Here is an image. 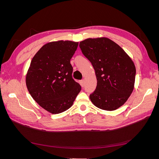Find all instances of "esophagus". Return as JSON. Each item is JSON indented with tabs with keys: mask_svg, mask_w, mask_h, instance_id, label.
<instances>
[{
	"mask_svg": "<svg viewBox=\"0 0 159 159\" xmlns=\"http://www.w3.org/2000/svg\"><path fill=\"white\" fill-rule=\"evenodd\" d=\"M80 85H81V87H84V84H85V81H84V80H81V81H80Z\"/></svg>",
	"mask_w": 159,
	"mask_h": 159,
	"instance_id": "obj_1",
	"label": "esophagus"
}]
</instances>
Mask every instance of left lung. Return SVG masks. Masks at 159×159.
Returning <instances> with one entry per match:
<instances>
[{
  "instance_id": "obj_1",
  "label": "left lung",
  "mask_w": 159,
  "mask_h": 159,
  "mask_svg": "<svg viewBox=\"0 0 159 159\" xmlns=\"http://www.w3.org/2000/svg\"><path fill=\"white\" fill-rule=\"evenodd\" d=\"M83 54L92 64L97 87L90 94L91 102L106 111L118 109L132 93L136 68L133 60L117 44L107 38H88L80 42Z\"/></svg>"
}]
</instances>
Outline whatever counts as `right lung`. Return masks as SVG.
Masks as SVG:
<instances>
[{
	"label": "right lung",
	"mask_w": 159,
	"mask_h": 159,
	"mask_svg": "<svg viewBox=\"0 0 159 159\" xmlns=\"http://www.w3.org/2000/svg\"><path fill=\"white\" fill-rule=\"evenodd\" d=\"M78 42L59 40L47 43L33 57L26 77L28 91L40 106L57 114L70 108L81 91L72 78L70 60Z\"/></svg>",
	"instance_id": "obj_1"
}]
</instances>
